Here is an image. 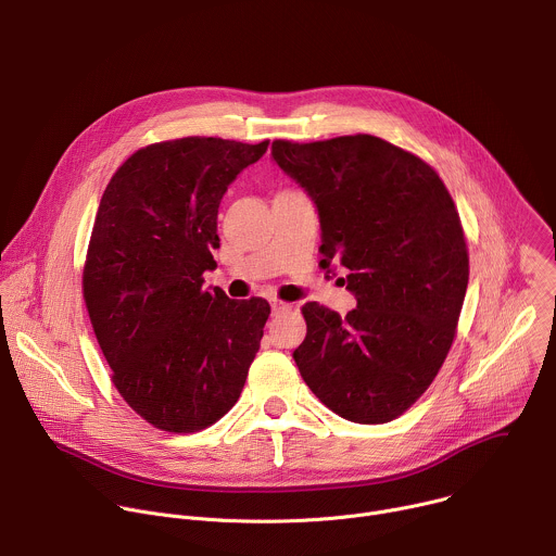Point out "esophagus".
Masks as SVG:
<instances>
[{"instance_id":"esophagus-1","label":"esophagus","mask_w":556,"mask_h":556,"mask_svg":"<svg viewBox=\"0 0 556 556\" xmlns=\"http://www.w3.org/2000/svg\"><path fill=\"white\" fill-rule=\"evenodd\" d=\"M270 307H273V314H283V312H290V309H292V303L273 299V301H270Z\"/></svg>"}]
</instances>
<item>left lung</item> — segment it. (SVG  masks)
Instances as JSON below:
<instances>
[{
    "mask_svg": "<svg viewBox=\"0 0 556 556\" xmlns=\"http://www.w3.org/2000/svg\"><path fill=\"white\" fill-rule=\"evenodd\" d=\"M314 200L321 266L348 268L356 307L309 301L294 363L328 409L358 425L403 416L438 376L468 286L459 213L422 157L369 134L273 142Z\"/></svg>",
    "mask_w": 556,
    "mask_h": 556,
    "instance_id": "8db88e82",
    "label": "left lung"
}]
</instances>
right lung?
<instances>
[{
	"label": "right lung",
	"instance_id": "right-lung-1",
	"mask_svg": "<svg viewBox=\"0 0 556 556\" xmlns=\"http://www.w3.org/2000/svg\"><path fill=\"white\" fill-rule=\"evenodd\" d=\"M187 136L153 142L116 169L101 198L84 299L123 401L151 427L195 433L240 399L270 305L206 290L228 185L266 153Z\"/></svg>",
	"mask_w": 556,
	"mask_h": 556
}]
</instances>
